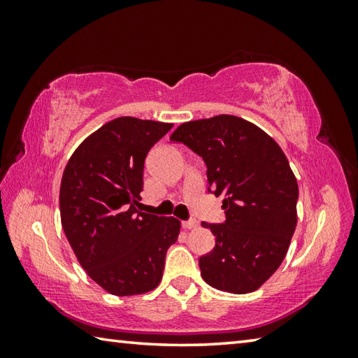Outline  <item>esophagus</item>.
Masks as SVG:
<instances>
[{"mask_svg":"<svg viewBox=\"0 0 358 358\" xmlns=\"http://www.w3.org/2000/svg\"><path fill=\"white\" fill-rule=\"evenodd\" d=\"M181 226H183L185 230H192V229H196L199 226V222L197 221H183Z\"/></svg>","mask_w":358,"mask_h":358,"instance_id":"34e87169","label":"esophagus"}]
</instances>
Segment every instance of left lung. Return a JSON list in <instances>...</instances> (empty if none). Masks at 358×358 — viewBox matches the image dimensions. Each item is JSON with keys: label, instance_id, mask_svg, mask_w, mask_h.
Wrapping results in <instances>:
<instances>
[{"label": "left lung", "instance_id": "left-lung-1", "mask_svg": "<svg viewBox=\"0 0 358 358\" xmlns=\"http://www.w3.org/2000/svg\"><path fill=\"white\" fill-rule=\"evenodd\" d=\"M171 141L202 156L208 186L226 210V222H202L216 240L199 260L203 281L222 292H254L281 265L296 227L299 185L286 155L259 126L234 115L187 121Z\"/></svg>", "mask_w": 358, "mask_h": 358}]
</instances>
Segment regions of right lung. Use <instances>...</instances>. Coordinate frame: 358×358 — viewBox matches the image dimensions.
I'll use <instances>...</instances> for the list:
<instances>
[{
	"instance_id": "obj_1",
	"label": "right lung",
	"mask_w": 358,
	"mask_h": 358,
	"mask_svg": "<svg viewBox=\"0 0 358 358\" xmlns=\"http://www.w3.org/2000/svg\"><path fill=\"white\" fill-rule=\"evenodd\" d=\"M172 126L115 118L78 145L63 172L66 238L87 275L112 295H141L159 286L166 252L178 240L177 217L138 210L145 157Z\"/></svg>"
}]
</instances>
